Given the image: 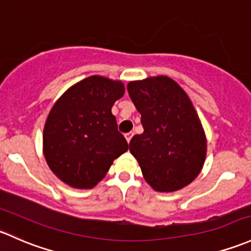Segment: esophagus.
I'll return each instance as SVG.
<instances>
[{
  "instance_id": "34e87169",
  "label": "esophagus",
  "mask_w": 251,
  "mask_h": 251,
  "mask_svg": "<svg viewBox=\"0 0 251 251\" xmlns=\"http://www.w3.org/2000/svg\"><path fill=\"white\" fill-rule=\"evenodd\" d=\"M132 137H133V132H128V133L125 134V138H126V141L128 142V143H130V142H131Z\"/></svg>"
}]
</instances>
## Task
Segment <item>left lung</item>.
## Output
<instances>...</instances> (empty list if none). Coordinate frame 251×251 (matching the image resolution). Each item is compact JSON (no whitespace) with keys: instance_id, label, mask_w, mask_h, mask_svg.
Returning a JSON list of instances; mask_svg holds the SVG:
<instances>
[{"instance_id":"8db88e82","label":"left lung","mask_w":251,"mask_h":251,"mask_svg":"<svg viewBox=\"0 0 251 251\" xmlns=\"http://www.w3.org/2000/svg\"><path fill=\"white\" fill-rule=\"evenodd\" d=\"M127 91L144 128L130 151L147 183L160 192L189 185L203 167L207 139L186 92L166 75L130 81Z\"/></svg>"}]
</instances>
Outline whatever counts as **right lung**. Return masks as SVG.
<instances>
[{
  "instance_id": "add662e5",
  "label": "right lung",
  "mask_w": 251,
  "mask_h": 251,
  "mask_svg": "<svg viewBox=\"0 0 251 251\" xmlns=\"http://www.w3.org/2000/svg\"><path fill=\"white\" fill-rule=\"evenodd\" d=\"M125 86L91 75L71 86L55 102L43 131V154L52 173L75 189H92L113 161L127 151L112 107Z\"/></svg>"
}]
</instances>
